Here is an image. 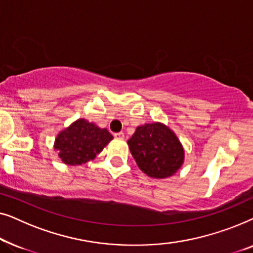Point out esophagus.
Returning <instances> with one entry per match:
<instances>
[{
	"instance_id": "34e87169",
	"label": "esophagus",
	"mask_w": 253,
	"mask_h": 253,
	"mask_svg": "<svg viewBox=\"0 0 253 253\" xmlns=\"http://www.w3.org/2000/svg\"><path fill=\"white\" fill-rule=\"evenodd\" d=\"M115 137L119 138V139H123V138H124V133H123V132H116V133H115Z\"/></svg>"
}]
</instances>
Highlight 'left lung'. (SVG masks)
Wrapping results in <instances>:
<instances>
[{
	"mask_svg": "<svg viewBox=\"0 0 253 253\" xmlns=\"http://www.w3.org/2000/svg\"><path fill=\"white\" fill-rule=\"evenodd\" d=\"M127 145L138 167L150 177H169L184 162V150L181 141L162 123L138 126L133 136L127 140Z\"/></svg>",
	"mask_w": 253,
	"mask_h": 253,
	"instance_id": "8db88e82",
	"label": "left lung"
}]
</instances>
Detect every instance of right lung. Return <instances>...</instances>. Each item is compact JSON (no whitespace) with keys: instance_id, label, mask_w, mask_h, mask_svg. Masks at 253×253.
<instances>
[{"instance_id":"1","label":"right lung","mask_w":253,"mask_h":253,"mask_svg":"<svg viewBox=\"0 0 253 253\" xmlns=\"http://www.w3.org/2000/svg\"><path fill=\"white\" fill-rule=\"evenodd\" d=\"M112 139L107 129L79 119L57 134L54 148L65 165L77 166L93 160Z\"/></svg>"}]
</instances>
